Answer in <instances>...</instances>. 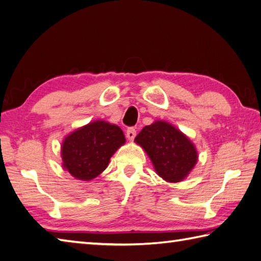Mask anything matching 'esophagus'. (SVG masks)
<instances>
[{
  "label": "esophagus",
  "instance_id": "1",
  "mask_svg": "<svg viewBox=\"0 0 261 261\" xmlns=\"http://www.w3.org/2000/svg\"><path fill=\"white\" fill-rule=\"evenodd\" d=\"M126 136H127V140L128 141H133L136 136V130L135 128H133V127H129L128 129L126 132Z\"/></svg>",
  "mask_w": 261,
  "mask_h": 261
}]
</instances>
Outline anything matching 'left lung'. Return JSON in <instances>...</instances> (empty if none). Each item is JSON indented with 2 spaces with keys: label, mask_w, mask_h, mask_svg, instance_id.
Instances as JSON below:
<instances>
[{
  "label": "left lung",
  "mask_w": 261,
  "mask_h": 261,
  "mask_svg": "<svg viewBox=\"0 0 261 261\" xmlns=\"http://www.w3.org/2000/svg\"><path fill=\"white\" fill-rule=\"evenodd\" d=\"M135 143L145 151L156 174L167 182L182 181L198 161V151L190 138L166 120L143 127Z\"/></svg>",
  "instance_id": "left-lung-1"
}]
</instances>
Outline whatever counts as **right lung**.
<instances>
[{
	"label": "right lung",
	"instance_id": "right-lung-1",
	"mask_svg": "<svg viewBox=\"0 0 261 261\" xmlns=\"http://www.w3.org/2000/svg\"><path fill=\"white\" fill-rule=\"evenodd\" d=\"M125 142L119 126L101 119L90 121L64 137L62 167L75 179L90 181L106 170L110 158Z\"/></svg>",
	"mask_w": 261,
	"mask_h": 261
}]
</instances>
